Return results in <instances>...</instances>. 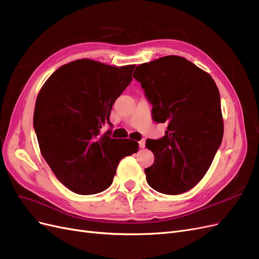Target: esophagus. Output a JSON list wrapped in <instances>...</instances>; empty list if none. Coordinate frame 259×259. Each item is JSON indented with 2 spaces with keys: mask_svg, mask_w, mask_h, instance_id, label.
<instances>
[{
  "mask_svg": "<svg viewBox=\"0 0 259 259\" xmlns=\"http://www.w3.org/2000/svg\"><path fill=\"white\" fill-rule=\"evenodd\" d=\"M138 144H139V147L143 149V148H145V145H146V140H145V139H142V140H140V142H139Z\"/></svg>",
  "mask_w": 259,
  "mask_h": 259,
  "instance_id": "esophagus-1",
  "label": "esophagus"
}]
</instances>
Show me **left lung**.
Masks as SVG:
<instances>
[{
    "label": "left lung",
    "instance_id": "8db88e82",
    "mask_svg": "<svg viewBox=\"0 0 259 259\" xmlns=\"http://www.w3.org/2000/svg\"><path fill=\"white\" fill-rule=\"evenodd\" d=\"M134 79L152 104V119L166 123L164 137L147 139L154 162L147 183L165 194L190 190L204 177L222 144L221 95L204 70L184 57L164 56L136 67Z\"/></svg>",
    "mask_w": 259,
    "mask_h": 259
}]
</instances>
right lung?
Returning a JSON list of instances; mask_svg holds the SVG:
<instances>
[{
    "mask_svg": "<svg viewBox=\"0 0 259 259\" xmlns=\"http://www.w3.org/2000/svg\"><path fill=\"white\" fill-rule=\"evenodd\" d=\"M134 68L77 59L58 68L38 92L33 126L41 153L59 182L77 194L106 190L120 161L138 150L135 140L100 132L111 125L112 106Z\"/></svg>",
    "mask_w": 259,
    "mask_h": 259,
    "instance_id": "right-lung-1",
    "label": "right lung"
}]
</instances>
